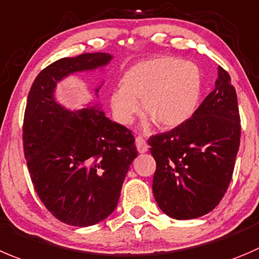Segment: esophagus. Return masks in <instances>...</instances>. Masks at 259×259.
Returning <instances> with one entry per match:
<instances>
[{
	"instance_id": "obj_1",
	"label": "esophagus",
	"mask_w": 259,
	"mask_h": 259,
	"mask_svg": "<svg viewBox=\"0 0 259 259\" xmlns=\"http://www.w3.org/2000/svg\"><path fill=\"white\" fill-rule=\"evenodd\" d=\"M136 147H137V150H139V152H141V154L146 152L147 149H149V146H147V142L145 141L144 137H141V136L136 137Z\"/></svg>"
}]
</instances>
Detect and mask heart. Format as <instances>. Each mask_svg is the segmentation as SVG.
<instances>
[{"instance_id":"1","label":"heart","mask_w":259,"mask_h":259,"mask_svg":"<svg viewBox=\"0 0 259 259\" xmlns=\"http://www.w3.org/2000/svg\"><path fill=\"white\" fill-rule=\"evenodd\" d=\"M122 88L112 90L109 103L115 119L130 124L144 112L161 128H176L193 117L202 93L198 67L179 57L161 56L135 63L123 73Z\"/></svg>"}]
</instances>
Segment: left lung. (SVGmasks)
Masks as SVG:
<instances>
[{
  "label": "left lung",
  "instance_id": "obj_1",
  "mask_svg": "<svg viewBox=\"0 0 259 259\" xmlns=\"http://www.w3.org/2000/svg\"><path fill=\"white\" fill-rule=\"evenodd\" d=\"M240 132L236 91L219 66L215 89L193 117L147 141L156 161L152 192L162 212L189 220L220 203L233 177Z\"/></svg>",
  "mask_w": 259,
  "mask_h": 259
}]
</instances>
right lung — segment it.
<instances>
[{"mask_svg":"<svg viewBox=\"0 0 259 259\" xmlns=\"http://www.w3.org/2000/svg\"><path fill=\"white\" fill-rule=\"evenodd\" d=\"M112 58H61L39 72L28 95L23 144L34 189L54 218L72 226L95 225L114 211L139 152L128 128L97 107L66 109L54 99V89L71 73L103 67Z\"/></svg>","mask_w":259,"mask_h":259,"instance_id":"right-lung-1","label":"right lung"}]
</instances>
